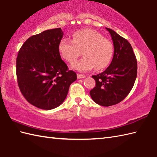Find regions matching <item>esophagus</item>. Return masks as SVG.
<instances>
[{"instance_id":"esophagus-1","label":"esophagus","mask_w":157,"mask_h":157,"mask_svg":"<svg viewBox=\"0 0 157 157\" xmlns=\"http://www.w3.org/2000/svg\"><path fill=\"white\" fill-rule=\"evenodd\" d=\"M77 77H78V79H82V78H85L86 76L85 75L79 74V73H78V74H77Z\"/></svg>"}]
</instances>
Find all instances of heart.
I'll return each instance as SVG.
<instances>
[{"label":"heart","instance_id":"1","mask_svg":"<svg viewBox=\"0 0 157 157\" xmlns=\"http://www.w3.org/2000/svg\"><path fill=\"white\" fill-rule=\"evenodd\" d=\"M73 40L63 38L59 42V51L61 57L69 63H73L81 55L84 58L71 65L73 69L88 71L95 67L104 69L113 56L114 47L111 40L103 38L101 34L92 29L75 31Z\"/></svg>","mask_w":157,"mask_h":157}]
</instances>
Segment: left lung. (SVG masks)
Returning <instances> with one entry per match:
<instances>
[{
    "mask_svg": "<svg viewBox=\"0 0 157 157\" xmlns=\"http://www.w3.org/2000/svg\"><path fill=\"white\" fill-rule=\"evenodd\" d=\"M111 34L114 55L105 71L92 77L96 86L90 92L98 105L109 106L122 101L131 91L137 77V60L130 43L113 29L106 28Z\"/></svg>",
    "mask_w": 157,
    "mask_h": 157,
    "instance_id": "1",
    "label": "left lung"
}]
</instances>
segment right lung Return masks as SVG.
<instances>
[{"label":"right lung","mask_w":157,"mask_h":157,"mask_svg":"<svg viewBox=\"0 0 157 157\" xmlns=\"http://www.w3.org/2000/svg\"><path fill=\"white\" fill-rule=\"evenodd\" d=\"M61 28L48 29L31 36L20 48L16 60L19 88L28 102L51 110L64 102L69 86L77 79L59 51Z\"/></svg>","instance_id":"obj_1"}]
</instances>
